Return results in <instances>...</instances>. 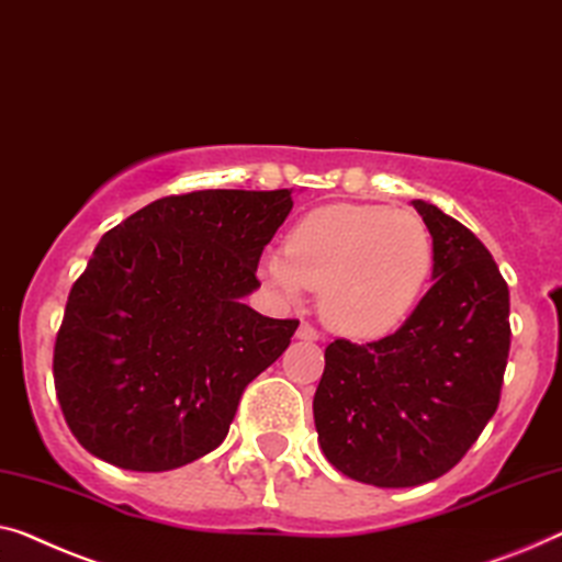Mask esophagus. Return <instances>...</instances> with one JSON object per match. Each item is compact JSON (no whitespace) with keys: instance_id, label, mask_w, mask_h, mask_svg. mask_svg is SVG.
Returning a JSON list of instances; mask_svg holds the SVG:
<instances>
[{"instance_id":"34e87169","label":"esophagus","mask_w":562,"mask_h":562,"mask_svg":"<svg viewBox=\"0 0 562 562\" xmlns=\"http://www.w3.org/2000/svg\"><path fill=\"white\" fill-rule=\"evenodd\" d=\"M297 338H300V340H317V338H321V333H317L310 323H300Z\"/></svg>"}]
</instances>
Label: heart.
Returning <instances> with one entry per match:
<instances>
[{"label":"heart","instance_id":"b5f03b06","mask_svg":"<svg viewBox=\"0 0 562 562\" xmlns=\"http://www.w3.org/2000/svg\"><path fill=\"white\" fill-rule=\"evenodd\" d=\"M434 265L431 234L408 209L328 204L305 214L262 274L288 303L323 290L321 313L350 338H383L412 315Z\"/></svg>","mask_w":562,"mask_h":562}]
</instances>
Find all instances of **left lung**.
Wrapping results in <instances>:
<instances>
[{
	"mask_svg": "<svg viewBox=\"0 0 562 562\" xmlns=\"http://www.w3.org/2000/svg\"><path fill=\"white\" fill-rule=\"evenodd\" d=\"M434 239V284L386 338L333 340L313 398L323 454L350 480L416 487L447 474L497 412L509 290L490 249L414 199Z\"/></svg>",
	"mask_w": 562,
	"mask_h": 562,
	"instance_id": "1",
	"label": "left lung"
}]
</instances>
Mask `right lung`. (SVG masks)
<instances>
[{"mask_svg": "<svg viewBox=\"0 0 562 562\" xmlns=\"http://www.w3.org/2000/svg\"><path fill=\"white\" fill-rule=\"evenodd\" d=\"M292 191L206 189L138 209L98 241L55 340V391L82 447L133 472H166L227 437L247 383L297 321L241 303Z\"/></svg>", "mask_w": 562, "mask_h": 562, "instance_id": "right-lung-1", "label": "right lung"}]
</instances>
